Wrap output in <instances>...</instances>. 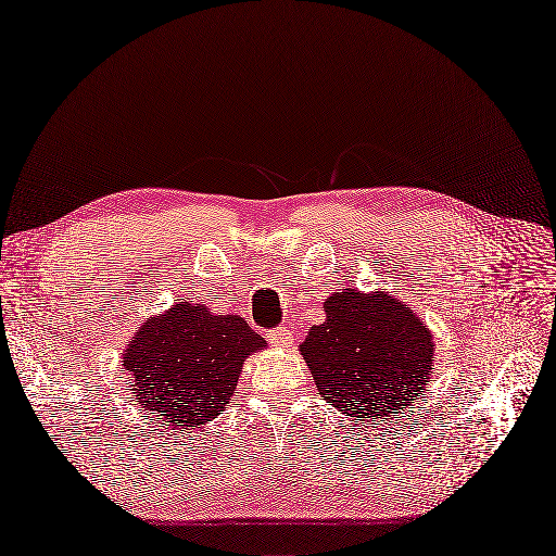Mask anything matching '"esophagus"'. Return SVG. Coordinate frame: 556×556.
<instances>
[{"mask_svg":"<svg viewBox=\"0 0 556 556\" xmlns=\"http://www.w3.org/2000/svg\"><path fill=\"white\" fill-rule=\"evenodd\" d=\"M267 339H269V343L271 346H276V349H289L292 346V330H287V328H274V330H269L267 332Z\"/></svg>","mask_w":556,"mask_h":556,"instance_id":"34e87169","label":"esophagus"}]
</instances>
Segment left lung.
Wrapping results in <instances>:
<instances>
[{
	"instance_id": "1",
	"label": "left lung",
	"mask_w": 556,
	"mask_h": 556,
	"mask_svg": "<svg viewBox=\"0 0 556 556\" xmlns=\"http://www.w3.org/2000/svg\"><path fill=\"white\" fill-rule=\"evenodd\" d=\"M326 321L299 346L321 399L341 414L380 418L407 409L426 389L434 339L420 316L389 292H334Z\"/></svg>"
}]
</instances>
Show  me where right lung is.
<instances>
[{
  "instance_id": "1",
  "label": "right lung",
  "mask_w": 556,
  "mask_h": 556,
  "mask_svg": "<svg viewBox=\"0 0 556 556\" xmlns=\"http://www.w3.org/2000/svg\"><path fill=\"white\" fill-rule=\"evenodd\" d=\"M264 346L267 341L240 314L180 301L136 330L122 366L149 418L182 434L226 409L247 357Z\"/></svg>"
}]
</instances>
